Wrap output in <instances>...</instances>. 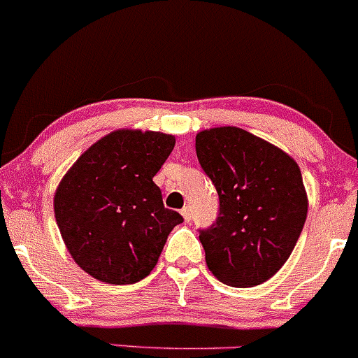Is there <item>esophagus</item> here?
I'll use <instances>...</instances> for the list:
<instances>
[{"label":"esophagus","instance_id":"34e87169","mask_svg":"<svg viewBox=\"0 0 358 358\" xmlns=\"http://www.w3.org/2000/svg\"><path fill=\"white\" fill-rule=\"evenodd\" d=\"M180 215H182L184 222H189L191 220V208H189V206H184V208L180 210Z\"/></svg>","mask_w":358,"mask_h":358}]
</instances>
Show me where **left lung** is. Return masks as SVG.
Returning <instances> with one entry per match:
<instances>
[{"label":"left lung","mask_w":358,"mask_h":358,"mask_svg":"<svg viewBox=\"0 0 358 358\" xmlns=\"http://www.w3.org/2000/svg\"><path fill=\"white\" fill-rule=\"evenodd\" d=\"M196 155L218 193V217L199 230L210 271L230 287L270 280L294 251L307 217L294 159L241 128L196 134Z\"/></svg>","instance_id":"8db88e82"}]
</instances>
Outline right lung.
<instances>
[{"mask_svg":"<svg viewBox=\"0 0 358 358\" xmlns=\"http://www.w3.org/2000/svg\"><path fill=\"white\" fill-rule=\"evenodd\" d=\"M174 136L114 131L73 164L55 196V215L68 251L83 271L113 285L150 275L167 236L184 218L164 206L153 176Z\"/></svg>","mask_w":358,"mask_h":358,"instance_id":"right-lung-1","label":"right lung"}]
</instances>
